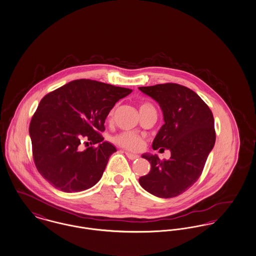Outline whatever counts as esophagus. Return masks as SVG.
<instances>
[{
  "label": "esophagus",
  "instance_id": "1",
  "mask_svg": "<svg viewBox=\"0 0 256 256\" xmlns=\"http://www.w3.org/2000/svg\"><path fill=\"white\" fill-rule=\"evenodd\" d=\"M125 154H126V156L128 157V159H130V160H136L138 158V155H136V154H133V153H130V152H125Z\"/></svg>",
  "mask_w": 256,
  "mask_h": 256
}]
</instances>
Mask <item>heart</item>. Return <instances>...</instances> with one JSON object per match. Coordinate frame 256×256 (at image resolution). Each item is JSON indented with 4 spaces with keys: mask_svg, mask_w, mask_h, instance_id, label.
I'll return each instance as SVG.
<instances>
[{
    "mask_svg": "<svg viewBox=\"0 0 256 256\" xmlns=\"http://www.w3.org/2000/svg\"><path fill=\"white\" fill-rule=\"evenodd\" d=\"M148 105H149V104H146V103L142 104V105H140V108L148 106ZM114 110H116V108H112L110 110V116H112ZM114 142L118 146L125 148V149H128V150H131V151L140 150L144 144V138L140 136L134 134V133H131V132H123V133H120V134H116L114 138Z\"/></svg>",
    "mask_w": 256,
    "mask_h": 256,
    "instance_id": "1",
    "label": "heart"
}]
</instances>
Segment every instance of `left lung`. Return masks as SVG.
<instances>
[{
	"instance_id": "obj_1",
	"label": "left lung",
	"mask_w": 256,
	"mask_h": 256,
	"mask_svg": "<svg viewBox=\"0 0 256 256\" xmlns=\"http://www.w3.org/2000/svg\"><path fill=\"white\" fill-rule=\"evenodd\" d=\"M138 90L154 99L162 112L164 123L152 148H166L172 154L164 161H160L156 154H142L151 170L138 182L155 196L174 198L192 187L202 175L215 146L213 114L194 92L177 84L140 86Z\"/></svg>"
}]
</instances>
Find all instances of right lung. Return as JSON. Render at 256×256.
I'll list each match as a JSON object with an SVG mask.
<instances>
[{
	"mask_svg": "<svg viewBox=\"0 0 256 256\" xmlns=\"http://www.w3.org/2000/svg\"><path fill=\"white\" fill-rule=\"evenodd\" d=\"M132 90L92 80H75L45 95L30 124L34 161L53 187L77 192L101 179L116 148L99 132L108 112ZM86 137L97 148L78 150Z\"/></svg>",
	"mask_w": 256,
	"mask_h": 256,
	"instance_id": "right-lung-1",
	"label": "right lung"
}]
</instances>
